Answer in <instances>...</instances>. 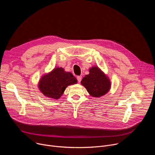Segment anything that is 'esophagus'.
I'll use <instances>...</instances> for the list:
<instances>
[{"label": "esophagus", "instance_id": "obj_1", "mask_svg": "<svg viewBox=\"0 0 155 155\" xmlns=\"http://www.w3.org/2000/svg\"><path fill=\"white\" fill-rule=\"evenodd\" d=\"M77 79L78 82H80L81 80V76H77Z\"/></svg>", "mask_w": 155, "mask_h": 155}]
</instances>
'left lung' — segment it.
Instances as JSON below:
<instances>
[{
	"mask_svg": "<svg viewBox=\"0 0 155 155\" xmlns=\"http://www.w3.org/2000/svg\"><path fill=\"white\" fill-rule=\"evenodd\" d=\"M89 94L93 97H101L105 94L110 88V81L106 75L97 67L91 68L90 74L81 81Z\"/></svg>",
	"mask_w": 155,
	"mask_h": 155,
	"instance_id": "1",
	"label": "left lung"
}]
</instances>
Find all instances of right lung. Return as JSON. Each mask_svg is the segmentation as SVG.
<instances>
[{
	"label": "right lung",
	"mask_w": 155,
	"mask_h": 155,
	"mask_svg": "<svg viewBox=\"0 0 155 155\" xmlns=\"http://www.w3.org/2000/svg\"><path fill=\"white\" fill-rule=\"evenodd\" d=\"M77 83V80L72 73L65 72L62 68H57L41 77L38 87L45 96L57 99L61 97L68 86Z\"/></svg>",
	"instance_id": "add662e5"
}]
</instances>
